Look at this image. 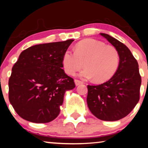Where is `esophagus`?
Returning <instances> with one entry per match:
<instances>
[{"label":"esophagus","instance_id":"obj_1","mask_svg":"<svg viewBox=\"0 0 148 148\" xmlns=\"http://www.w3.org/2000/svg\"><path fill=\"white\" fill-rule=\"evenodd\" d=\"M74 82H75V84H76V86H79V85L83 84V82L80 81L79 79H75Z\"/></svg>","mask_w":148,"mask_h":148}]
</instances>
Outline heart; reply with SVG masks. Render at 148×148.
<instances>
[{
  "mask_svg": "<svg viewBox=\"0 0 148 148\" xmlns=\"http://www.w3.org/2000/svg\"><path fill=\"white\" fill-rule=\"evenodd\" d=\"M120 61L116 47L92 38L84 39L75 46L74 52L66 50L62 56V63L66 74L72 75L86 66L79 75L92 78L97 83L110 79L116 73Z\"/></svg>",
  "mask_w": 148,
  "mask_h": 148,
  "instance_id": "obj_1",
  "label": "heart"
}]
</instances>
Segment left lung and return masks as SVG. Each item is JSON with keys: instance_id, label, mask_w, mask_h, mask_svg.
I'll return each instance as SVG.
<instances>
[{"instance_id": "left-lung-1", "label": "left lung", "mask_w": 148, "mask_h": 148, "mask_svg": "<svg viewBox=\"0 0 148 148\" xmlns=\"http://www.w3.org/2000/svg\"><path fill=\"white\" fill-rule=\"evenodd\" d=\"M119 52L118 69L108 81L87 86V102L91 113L103 121H117L131 112L140 99L141 76L138 64L125 44L109 34L101 33Z\"/></svg>"}]
</instances>
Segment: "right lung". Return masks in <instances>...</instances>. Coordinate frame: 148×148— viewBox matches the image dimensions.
I'll list each match as a JSON object with an SVG mask.
<instances>
[{
    "label": "right lung",
    "mask_w": 148,
    "mask_h": 148,
    "mask_svg": "<svg viewBox=\"0 0 148 148\" xmlns=\"http://www.w3.org/2000/svg\"><path fill=\"white\" fill-rule=\"evenodd\" d=\"M73 41L35 45L20 54L12 69L8 97L23 119L45 123L59 116L65 92L75 87L62 69V56Z\"/></svg>",
    "instance_id": "obj_1"
}]
</instances>
